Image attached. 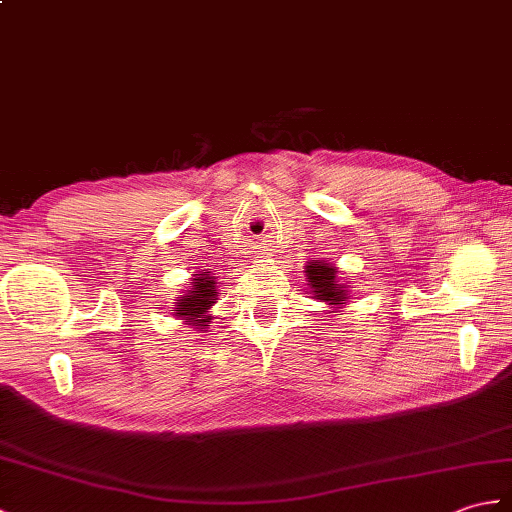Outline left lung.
<instances>
[{
	"mask_svg": "<svg viewBox=\"0 0 512 512\" xmlns=\"http://www.w3.org/2000/svg\"><path fill=\"white\" fill-rule=\"evenodd\" d=\"M305 275H307V285H310V292L314 294V299L323 301L327 305H342L347 301V290H344V285L338 283V268L325 264V261L320 259H312L307 261L305 266Z\"/></svg>",
	"mask_w": 512,
	"mask_h": 512,
	"instance_id": "obj_1",
	"label": "left lung"
}]
</instances>
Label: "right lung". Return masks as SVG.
Masks as SVG:
<instances>
[{
    "mask_svg": "<svg viewBox=\"0 0 512 512\" xmlns=\"http://www.w3.org/2000/svg\"><path fill=\"white\" fill-rule=\"evenodd\" d=\"M216 277L200 272L192 279V288L187 294L178 296V303L174 307V316L185 320V325H194V329L205 331L211 323V316L207 314L209 307L216 303Z\"/></svg>",
    "mask_w": 512,
    "mask_h": 512,
    "instance_id": "add662e5",
    "label": "right lung"
}]
</instances>
